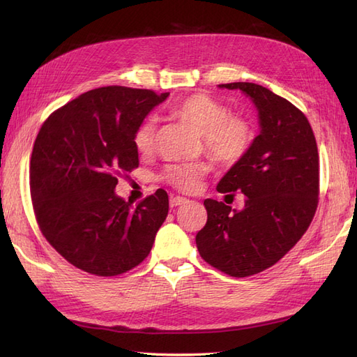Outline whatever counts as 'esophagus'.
<instances>
[{
    "label": "esophagus",
    "instance_id": "1",
    "mask_svg": "<svg viewBox=\"0 0 357 357\" xmlns=\"http://www.w3.org/2000/svg\"><path fill=\"white\" fill-rule=\"evenodd\" d=\"M188 202H189V199L183 198V197H171V198H169V205H171V208L180 207V205H183V204H188Z\"/></svg>",
    "mask_w": 357,
    "mask_h": 357
}]
</instances>
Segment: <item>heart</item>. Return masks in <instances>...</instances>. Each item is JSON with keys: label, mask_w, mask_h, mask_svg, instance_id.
I'll return each mask as SVG.
<instances>
[{"label": "heart", "mask_w": 357, "mask_h": 357, "mask_svg": "<svg viewBox=\"0 0 357 357\" xmlns=\"http://www.w3.org/2000/svg\"><path fill=\"white\" fill-rule=\"evenodd\" d=\"M174 113L202 135L205 152L219 164H236L252 147V125L243 117L229 116L228 107L207 95L189 96L176 105ZM158 128V119L149 116L135 129L134 146L142 155H149L155 150ZM205 172H207V167L198 162L174 164L165 168L162 178L172 188L190 192L198 186Z\"/></svg>", "instance_id": "b5f03b06"}]
</instances>
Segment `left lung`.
I'll list each match as a JSON object with an SVG mask.
<instances>
[{
	"mask_svg": "<svg viewBox=\"0 0 357 357\" xmlns=\"http://www.w3.org/2000/svg\"><path fill=\"white\" fill-rule=\"evenodd\" d=\"M219 88L240 91L253 102L259 134L218 185L220 193H244V208L205 199L208 218L197 234V247L204 261L222 273L248 277L278 262L314 218L317 144L304 113L273 91L247 82Z\"/></svg>",
	"mask_w": 357,
	"mask_h": 357,
	"instance_id": "left-lung-1",
	"label": "left lung"
}]
</instances>
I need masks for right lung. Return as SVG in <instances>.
I'll use <instances>...</instances> for the list:
<instances>
[{"label": "right lung", "instance_id": "right-lung-1", "mask_svg": "<svg viewBox=\"0 0 357 357\" xmlns=\"http://www.w3.org/2000/svg\"><path fill=\"white\" fill-rule=\"evenodd\" d=\"M169 93L123 86L84 92L43 123L29 186L40 229L83 271L113 277L142 264L168 214L158 189L137 205L116 193L117 176L138 167L134 134Z\"/></svg>", "mask_w": 357, "mask_h": 357}]
</instances>
